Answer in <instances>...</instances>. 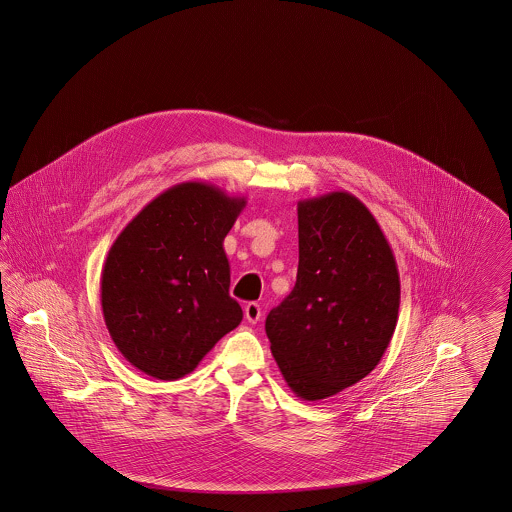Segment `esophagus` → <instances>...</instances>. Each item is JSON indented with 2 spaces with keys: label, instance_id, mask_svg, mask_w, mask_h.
<instances>
[{
  "label": "esophagus",
  "instance_id": "obj_1",
  "mask_svg": "<svg viewBox=\"0 0 512 512\" xmlns=\"http://www.w3.org/2000/svg\"><path fill=\"white\" fill-rule=\"evenodd\" d=\"M244 313L245 320H247V322H251V324H255V322H259V320H261V305H259V303H255V301H253V303H247V305H245Z\"/></svg>",
  "mask_w": 512,
  "mask_h": 512
}]
</instances>
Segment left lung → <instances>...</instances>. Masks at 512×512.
<instances>
[{"instance_id": "left-lung-1", "label": "left lung", "mask_w": 512, "mask_h": 512, "mask_svg": "<svg viewBox=\"0 0 512 512\" xmlns=\"http://www.w3.org/2000/svg\"><path fill=\"white\" fill-rule=\"evenodd\" d=\"M297 226V280L268 313L265 330L290 390L320 401L380 363L395 332L401 284L390 242L355 195L301 199Z\"/></svg>"}]
</instances>
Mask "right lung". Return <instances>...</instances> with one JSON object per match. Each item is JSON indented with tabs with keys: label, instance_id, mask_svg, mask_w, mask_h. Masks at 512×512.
Returning <instances> with one entry per match:
<instances>
[{
	"label": "right lung",
	"instance_id": "1",
	"mask_svg": "<svg viewBox=\"0 0 512 512\" xmlns=\"http://www.w3.org/2000/svg\"><path fill=\"white\" fill-rule=\"evenodd\" d=\"M245 197L182 182L151 199L111 245L101 270V311L122 357L147 376L178 380L234 330L224 238Z\"/></svg>",
	"mask_w": 512,
	"mask_h": 512
}]
</instances>
